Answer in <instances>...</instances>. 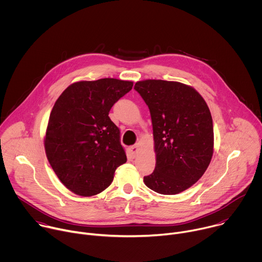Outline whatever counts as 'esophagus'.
I'll list each match as a JSON object with an SVG mask.
<instances>
[{
    "label": "esophagus",
    "instance_id": "1",
    "mask_svg": "<svg viewBox=\"0 0 262 262\" xmlns=\"http://www.w3.org/2000/svg\"><path fill=\"white\" fill-rule=\"evenodd\" d=\"M139 150H140V144H136V145H134V146L129 147V151H130V154L133 155V157H134V158L138 156Z\"/></svg>",
    "mask_w": 262,
    "mask_h": 262
}]
</instances>
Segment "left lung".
Wrapping results in <instances>:
<instances>
[{"label":"left lung","instance_id":"left-lung-1","mask_svg":"<svg viewBox=\"0 0 262 262\" xmlns=\"http://www.w3.org/2000/svg\"><path fill=\"white\" fill-rule=\"evenodd\" d=\"M152 120L155 171L144 177L162 195L179 194L204 174L213 155L210 111L193 87L179 82L144 80L135 85Z\"/></svg>","mask_w":262,"mask_h":262}]
</instances>
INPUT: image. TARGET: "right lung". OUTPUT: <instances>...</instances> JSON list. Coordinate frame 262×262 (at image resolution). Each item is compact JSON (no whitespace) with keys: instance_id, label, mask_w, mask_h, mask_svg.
Wrapping results in <instances>:
<instances>
[{"instance_id":"right-lung-1","label":"right lung","mask_w":262,"mask_h":262,"mask_svg":"<svg viewBox=\"0 0 262 262\" xmlns=\"http://www.w3.org/2000/svg\"><path fill=\"white\" fill-rule=\"evenodd\" d=\"M133 85L111 78L80 81L69 85L56 100L45 149L54 172L72 193L82 197L101 193L126 162L120 130L108 112Z\"/></svg>"}]
</instances>
